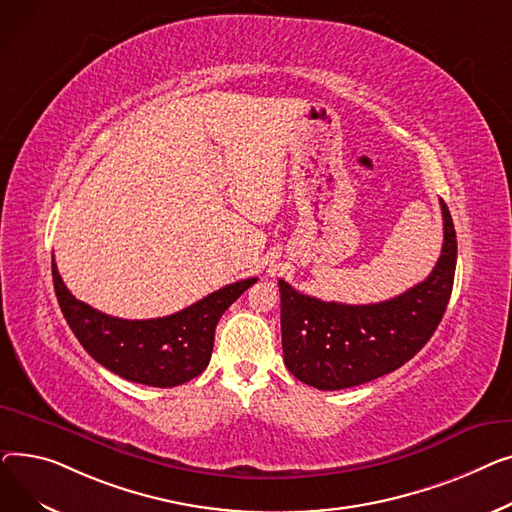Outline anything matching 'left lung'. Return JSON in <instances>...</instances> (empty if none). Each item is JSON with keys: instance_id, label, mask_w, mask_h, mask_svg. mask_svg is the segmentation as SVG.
I'll return each mask as SVG.
<instances>
[{"instance_id": "1", "label": "left lung", "mask_w": 512, "mask_h": 512, "mask_svg": "<svg viewBox=\"0 0 512 512\" xmlns=\"http://www.w3.org/2000/svg\"><path fill=\"white\" fill-rule=\"evenodd\" d=\"M444 242L430 277L380 304L322 302L283 279L281 333L287 370L320 390L366 384L395 372L422 349L438 328L457 266V233L440 200Z\"/></svg>"}]
</instances>
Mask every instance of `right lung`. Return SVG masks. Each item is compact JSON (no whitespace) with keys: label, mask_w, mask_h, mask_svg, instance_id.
<instances>
[{"label":"right lung","mask_w":512,"mask_h":512,"mask_svg":"<svg viewBox=\"0 0 512 512\" xmlns=\"http://www.w3.org/2000/svg\"><path fill=\"white\" fill-rule=\"evenodd\" d=\"M59 308L88 355L130 382L171 388L202 374L215 345V328L225 310L258 279L231 283L200 302L163 318L124 320L76 299L51 260Z\"/></svg>","instance_id":"right-lung-1"}]
</instances>
